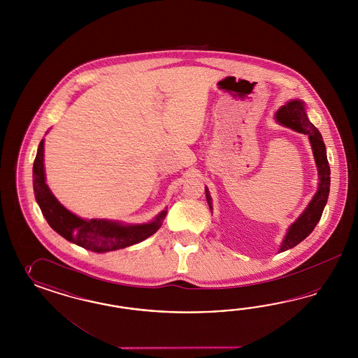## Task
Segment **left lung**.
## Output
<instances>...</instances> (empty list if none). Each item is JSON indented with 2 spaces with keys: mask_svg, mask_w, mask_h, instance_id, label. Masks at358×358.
<instances>
[{
  "mask_svg": "<svg viewBox=\"0 0 358 358\" xmlns=\"http://www.w3.org/2000/svg\"><path fill=\"white\" fill-rule=\"evenodd\" d=\"M275 120L292 130L301 132L308 136V141L314 153L315 164L317 168L319 174V185L317 190L315 193L310 203L302 211V214L296 217V220L287 228V232L282 240L281 247L278 252L292 250L295 245H298L301 241H303L313 231L317 222L320 220L323 210H324L328 194H329V186H331V169L327 159V150H325L324 141L322 138V134L315 127L314 124L308 120L306 106L302 99H290L283 106L278 108V111L274 115ZM206 192L207 203L210 210H213V199L208 189L205 187Z\"/></svg>",
  "mask_w": 358,
  "mask_h": 358,
  "instance_id": "1",
  "label": "left lung"
}]
</instances>
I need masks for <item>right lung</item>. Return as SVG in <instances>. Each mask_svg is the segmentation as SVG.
<instances>
[{
    "mask_svg": "<svg viewBox=\"0 0 358 358\" xmlns=\"http://www.w3.org/2000/svg\"><path fill=\"white\" fill-rule=\"evenodd\" d=\"M34 194L47 223L60 236L78 247L96 253H106L138 244L150 238L166 217L165 208L152 222L143 224H126L120 220L83 219L65 208L45 184L44 139L38 145L33 166Z\"/></svg>",
    "mask_w": 358,
    "mask_h": 358,
    "instance_id": "obj_1",
    "label": "right lung"
}]
</instances>
